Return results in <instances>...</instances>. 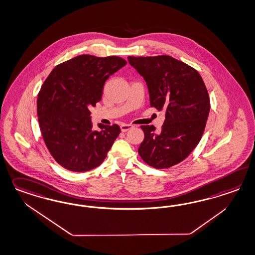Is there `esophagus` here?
Instances as JSON below:
<instances>
[{
  "label": "esophagus",
  "instance_id": "34e87169",
  "mask_svg": "<svg viewBox=\"0 0 255 255\" xmlns=\"http://www.w3.org/2000/svg\"><path fill=\"white\" fill-rule=\"evenodd\" d=\"M120 128H121V130L123 132L128 131V130H129L130 128H132L131 125H128V124H122L121 126H120Z\"/></svg>",
  "mask_w": 255,
  "mask_h": 255
}]
</instances>
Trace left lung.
Segmentation results:
<instances>
[{
  "label": "left lung",
  "mask_w": 255,
  "mask_h": 255,
  "mask_svg": "<svg viewBox=\"0 0 255 255\" xmlns=\"http://www.w3.org/2000/svg\"><path fill=\"white\" fill-rule=\"evenodd\" d=\"M128 59L146 82L151 107L166 113L160 131L140 127L138 153L149 166L168 169L189 156L204 134L210 110L206 84L195 68L169 55Z\"/></svg>",
  "instance_id": "left-lung-1"
}]
</instances>
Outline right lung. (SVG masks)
I'll list each match as a JSON object with an SVG mask.
<instances>
[{
    "label": "right lung",
    "mask_w": 255,
    "mask_h": 255,
    "mask_svg": "<svg viewBox=\"0 0 255 255\" xmlns=\"http://www.w3.org/2000/svg\"><path fill=\"white\" fill-rule=\"evenodd\" d=\"M118 56L82 54L55 66L37 97V116L50 155L66 170L82 173L103 162L121 129L118 125L93 129L91 107L100 101L110 75L126 66Z\"/></svg>",
    "instance_id": "obj_1"
}]
</instances>
